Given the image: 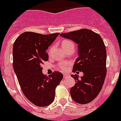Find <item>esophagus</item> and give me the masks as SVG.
Listing matches in <instances>:
<instances>
[{"instance_id": "esophagus-1", "label": "esophagus", "mask_w": 121, "mask_h": 121, "mask_svg": "<svg viewBox=\"0 0 121 121\" xmlns=\"http://www.w3.org/2000/svg\"><path fill=\"white\" fill-rule=\"evenodd\" d=\"M69 74H64V75H63V76H64V78H66L68 77Z\"/></svg>"}]
</instances>
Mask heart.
Listing matches in <instances>:
<instances>
[{"label": "heart", "mask_w": 121, "mask_h": 121, "mask_svg": "<svg viewBox=\"0 0 121 121\" xmlns=\"http://www.w3.org/2000/svg\"><path fill=\"white\" fill-rule=\"evenodd\" d=\"M73 45V43L72 42L70 41V40H63V41L62 42V47H63V48H66V47H69V46H70V45ZM52 49V48H51L50 49H49V53L51 52ZM59 66H60V68L63 70H65L66 69V64H64V63H60Z\"/></svg>", "instance_id": "b5f03b06"}]
</instances>
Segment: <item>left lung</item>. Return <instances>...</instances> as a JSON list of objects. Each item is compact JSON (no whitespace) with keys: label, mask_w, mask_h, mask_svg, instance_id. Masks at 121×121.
I'll use <instances>...</instances> for the list:
<instances>
[{"label":"left lung","mask_w":121,"mask_h":121,"mask_svg":"<svg viewBox=\"0 0 121 121\" xmlns=\"http://www.w3.org/2000/svg\"><path fill=\"white\" fill-rule=\"evenodd\" d=\"M60 36L78 44L79 57L73 72L83 73L80 79L76 74L71 75L76 81L70 89L71 97L78 103H89L99 95L104 82L107 72L106 46L100 35L89 29L61 33Z\"/></svg>","instance_id":"left-lung-1"}]
</instances>
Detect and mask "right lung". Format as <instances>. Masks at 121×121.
I'll return each mask as SVG.
<instances>
[{
  "instance_id": "1",
  "label": "right lung",
  "mask_w": 121,
  "mask_h": 121,
  "mask_svg": "<svg viewBox=\"0 0 121 121\" xmlns=\"http://www.w3.org/2000/svg\"><path fill=\"white\" fill-rule=\"evenodd\" d=\"M59 34L26 31L13 43V70L25 97L37 106H47L53 102L55 88L63 78L59 72L47 76L42 73V67L43 62L48 60L46 51Z\"/></svg>"
}]
</instances>
